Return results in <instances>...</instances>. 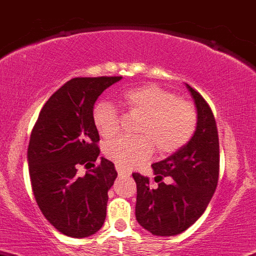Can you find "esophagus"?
Returning a JSON list of instances; mask_svg holds the SVG:
<instances>
[{"mask_svg": "<svg viewBox=\"0 0 256 256\" xmlns=\"http://www.w3.org/2000/svg\"><path fill=\"white\" fill-rule=\"evenodd\" d=\"M116 170H117V172H118V175L120 176H124V178H128L129 175H130V172H128V171H126V170H123L122 168H120V166H116Z\"/></svg>", "mask_w": 256, "mask_h": 256, "instance_id": "obj_1", "label": "esophagus"}]
</instances>
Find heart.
Returning a JSON list of instances; mask_svg holds the SVG:
<instances>
[{
  "mask_svg": "<svg viewBox=\"0 0 256 256\" xmlns=\"http://www.w3.org/2000/svg\"><path fill=\"white\" fill-rule=\"evenodd\" d=\"M120 102L130 114L142 117L138 127L140 136H120L104 146V155L122 168L146 162L154 146L162 155L178 152L191 140L197 129L196 107L160 86L144 85L128 90L120 94ZM92 120L104 138H110L120 130V117L108 101L94 104Z\"/></svg>",
  "mask_w": 256,
  "mask_h": 256,
  "instance_id": "b5f03b06",
  "label": "heart"
}]
</instances>
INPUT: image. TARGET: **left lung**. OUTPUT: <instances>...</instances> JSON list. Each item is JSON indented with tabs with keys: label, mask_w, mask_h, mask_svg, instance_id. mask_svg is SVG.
Here are the masks:
<instances>
[{
	"label": "left lung",
	"mask_w": 256,
	"mask_h": 256,
	"mask_svg": "<svg viewBox=\"0 0 256 256\" xmlns=\"http://www.w3.org/2000/svg\"><path fill=\"white\" fill-rule=\"evenodd\" d=\"M186 88L198 113L192 139L165 160L152 165L158 187H152L149 178L133 174L136 220L154 236H176L194 224L207 208L218 184L220 139L214 116L196 90L190 85ZM168 176L172 182L162 183Z\"/></svg>",
	"instance_id": "1"
}]
</instances>
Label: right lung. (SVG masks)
Listing matches in <instances>:
<instances>
[{
  "label": "right lung",
  "mask_w": 256,
  "mask_h": 256,
  "mask_svg": "<svg viewBox=\"0 0 256 256\" xmlns=\"http://www.w3.org/2000/svg\"><path fill=\"white\" fill-rule=\"evenodd\" d=\"M122 76L74 78L55 91L32 130L28 165L32 190L44 217L60 233L84 238L106 220L108 190L117 178L114 164L100 155L92 110L100 94ZM80 164L94 169L84 176Z\"/></svg>",
  "instance_id": "right-lung-1"
}]
</instances>
